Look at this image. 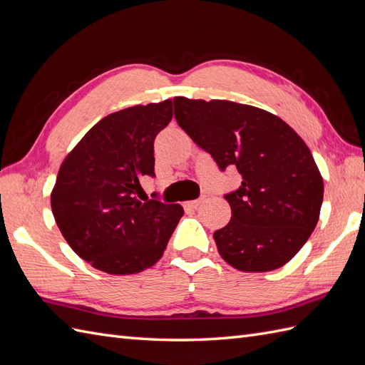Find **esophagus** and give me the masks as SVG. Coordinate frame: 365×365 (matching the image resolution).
Segmentation results:
<instances>
[{"instance_id":"obj_1","label":"esophagus","mask_w":365,"mask_h":365,"mask_svg":"<svg viewBox=\"0 0 365 365\" xmlns=\"http://www.w3.org/2000/svg\"><path fill=\"white\" fill-rule=\"evenodd\" d=\"M202 203V199L199 200H190V202H185V208H190V210H195Z\"/></svg>"}]
</instances>
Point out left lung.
<instances>
[{"instance_id": "1", "label": "left lung", "mask_w": 365, "mask_h": 365, "mask_svg": "<svg viewBox=\"0 0 365 365\" xmlns=\"http://www.w3.org/2000/svg\"><path fill=\"white\" fill-rule=\"evenodd\" d=\"M174 117L220 170L236 165L240 188L227 194L231 220L214 232L239 272L264 273L292 260L319 220L324 182L296 130L265 109L228 100L174 97Z\"/></svg>"}]
</instances>
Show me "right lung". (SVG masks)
<instances>
[{
    "instance_id": "add662e5",
    "label": "right lung",
    "mask_w": 365,
    "mask_h": 365,
    "mask_svg": "<svg viewBox=\"0 0 365 365\" xmlns=\"http://www.w3.org/2000/svg\"><path fill=\"white\" fill-rule=\"evenodd\" d=\"M173 118V101L137 105L101 118L71 149L51 192L69 247L108 274H134L160 260L183 216L182 205L142 199L154 175V138Z\"/></svg>"
}]
</instances>
